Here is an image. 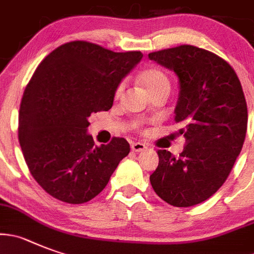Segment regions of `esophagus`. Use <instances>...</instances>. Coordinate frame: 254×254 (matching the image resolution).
Listing matches in <instances>:
<instances>
[{"label": "esophagus", "mask_w": 254, "mask_h": 254, "mask_svg": "<svg viewBox=\"0 0 254 254\" xmlns=\"http://www.w3.org/2000/svg\"><path fill=\"white\" fill-rule=\"evenodd\" d=\"M131 148L134 152H141V151H145L147 148V145L142 142H133L131 145Z\"/></svg>", "instance_id": "esophagus-1"}]
</instances>
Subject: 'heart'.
<instances>
[{
	"label": "heart",
	"mask_w": 254,
	"mask_h": 254,
	"mask_svg": "<svg viewBox=\"0 0 254 254\" xmlns=\"http://www.w3.org/2000/svg\"><path fill=\"white\" fill-rule=\"evenodd\" d=\"M139 81L142 83L143 87L147 89L150 95L157 94L160 92H169L170 89V79L169 76L165 74L164 70H161L157 66H148V68L143 69L139 73ZM123 89H125V83H120L116 88V97H120L122 94ZM133 126L136 128H142V123L134 122Z\"/></svg>",
	"instance_id": "1"
}]
</instances>
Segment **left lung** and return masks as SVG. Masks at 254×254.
I'll return each instance as SVG.
<instances>
[{
	"mask_svg": "<svg viewBox=\"0 0 254 254\" xmlns=\"http://www.w3.org/2000/svg\"><path fill=\"white\" fill-rule=\"evenodd\" d=\"M148 58L179 76L175 121L185 137L179 157L157 151L159 166L150 176L151 185L170 205H196L225 183L243 147L248 111L242 84L224 59L205 49L180 45Z\"/></svg>",
	"mask_w": 254,
	"mask_h": 254,
	"instance_id": "1",
	"label": "left lung"
}]
</instances>
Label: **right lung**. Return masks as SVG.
I'll return each mask as SVG.
<instances>
[{
  "label": "right lung",
  "mask_w": 254,
  "mask_h": 254,
  "mask_svg": "<svg viewBox=\"0 0 254 254\" xmlns=\"http://www.w3.org/2000/svg\"><path fill=\"white\" fill-rule=\"evenodd\" d=\"M142 57L79 40L60 45L39 64L21 101L18 141L32 178L49 195L87 203L128 155L122 137L94 146L88 118L112 108L116 88Z\"/></svg>",
  "instance_id": "right-lung-1"
}]
</instances>
